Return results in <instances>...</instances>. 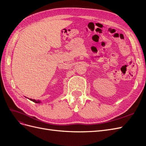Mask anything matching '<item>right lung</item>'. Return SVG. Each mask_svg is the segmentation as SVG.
<instances>
[{"label": "right lung", "instance_id": "obj_1", "mask_svg": "<svg viewBox=\"0 0 146 146\" xmlns=\"http://www.w3.org/2000/svg\"><path fill=\"white\" fill-rule=\"evenodd\" d=\"M30 100H32V101H33V102H35V103H36V104H39V103H40V101H39V100H35V99H30Z\"/></svg>", "mask_w": 146, "mask_h": 146}]
</instances>
